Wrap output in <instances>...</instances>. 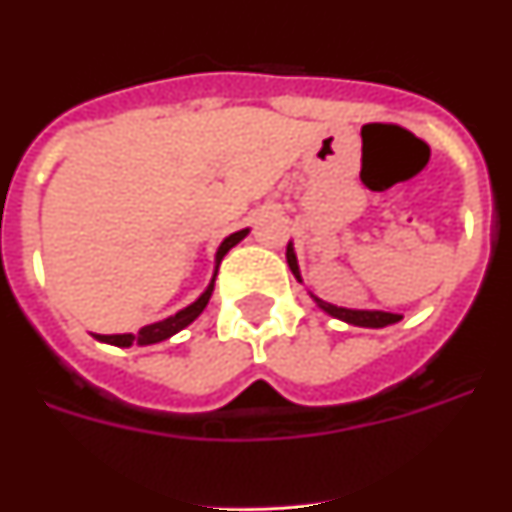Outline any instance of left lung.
Here are the masks:
<instances>
[{
  "instance_id": "left-lung-1",
  "label": "left lung",
  "mask_w": 512,
  "mask_h": 512,
  "mask_svg": "<svg viewBox=\"0 0 512 512\" xmlns=\"http://www.w3.org/2000/svg\"><path fill=\"white\" fill-rule=\"evenodd\" d=\"M287 264H289V269H292V274L297 277V282H302L300 266H297V256H295V251H292V243L287 246ZM310 297L318 302L320 310H325L328 315L343 320V323L361 325V328H384V325H392V323H397V320H402V315H395V312L348 310V307H336V305H330V302H323L320 297H315V295H310Z\"/></svg>"
}]
</instances>
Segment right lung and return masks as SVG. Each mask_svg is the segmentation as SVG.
Instances as JSON below:
<instances>
[{
    "instance_id": "1",
    "label": "right lung",
    "mask_w": 512,
    "mask_h": 512,
    "mask_svg": "<svg viewBox=\"0 0 512 512\" xmlns=\"http://www.w3.org/2000/svg\"><path fill=\"white\" fill-rule=\"evenodd\" d=\"M246 235H248V228L246 230H238V233H233V235H228V238H225V241L220 243V248H217V256H215V274H212L210 287H207L205 292H202L200 300L192 302V305L184 307V310H179V312H176V315H171V318L158 320V323H151V325H146V328H140L138 333H117V336H97V341L112 343V346H122V348L133 346V343H138V346H151V343L166 341V338H171V336H174V333H179V330L187 328L189 323H194V320L200 318V312L205 310L207 302H210L212 289H215L217 269H220V261H223V256L230 251V248L235 246V243H241L243 238H246Z\"/></svg>"
}]
</instances>
